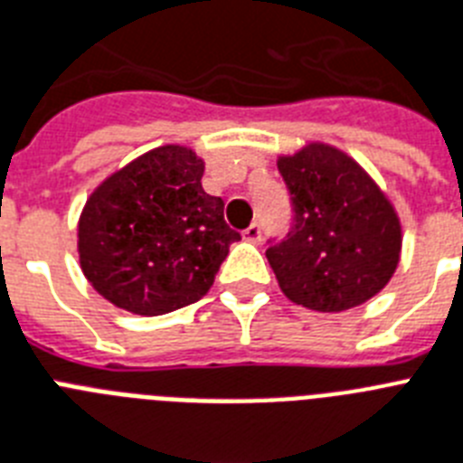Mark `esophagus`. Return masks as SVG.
Listing matches in <instances>:
<instances>
[{"instance_id": "esophagus-1", "label": "esophagus", "mask_w": 463, "mask_h": 463, "mask_svg": "<svg viewBox=\"0 0 463 463\" xmlns=\"http://www.w3.org/2000/svg\"><path fill=\"white\" fill-rule=\"evenodd\" d=\"M243 239H246L248 243H260V241H262V224L253 222L248 229H243Z\"/></svg>"}]
</instances>
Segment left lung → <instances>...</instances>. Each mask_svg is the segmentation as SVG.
<instances>
[{
  "label": "left lung",
  "mask_w": 463,
  "mask_h": 463,
  "mask_svg": "<svg viewBox=\"0 0 463 463\" xmlns=\"http://www.w3.org/2000/svg\"><path fill=\"white\" fill-rule=\"evenodd\" d=\"M277 165L293 213L284 239L267 241L281 291L317 312L366 303L400 262L402 232L388 198L334 146L309 144Z\"/></svg>",
  "instance_id": "obj_1"
}]
</instances>
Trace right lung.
Masks as SVG:
<instances>
[{
	"label": "right lung",
	"instance_id": "1",
	"mask_svg": "<svg viewBox=\"0 0 463 463\" xmlns=\"http://www.w3.org/2000/svg\"><path fill=\"white\" fill-rule=\"evenodd\" d=\"M201 177L203 160L194 151L160 146L91 194L78 227L80 265L106 300L158 317L210 291L241 234Z\"/></svg>",
	"mask_w": 463,
	"mask_h": 463
}]
</instances>
